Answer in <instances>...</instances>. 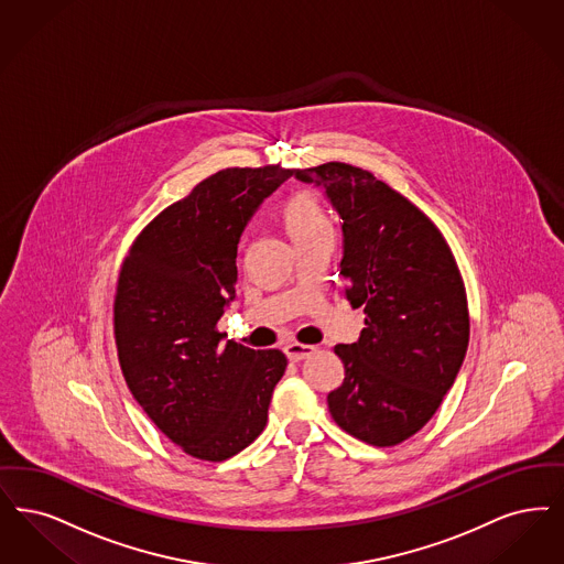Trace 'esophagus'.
I'll use <instances>...</instances> for the list:
<instances>
[{"label":"esophagus","mask_w":564,"mask_h":564,"mask_svg":"<svg viewBox=\"0 0 564 564\" xmlns=\"http://www.w3.org/2000/svg\"><path fill=\"white\" fill-rule=\"evenodd\" d=\"M285 355H288V359L292 362L304 361V359H308L311 355H315V346H308V344H297V341H292V344H288L285 348Z\"/></svg>","instance_id":"obj_1"}]
</instances>
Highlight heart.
<instances>
[{
  "label": "heart",
  "mask_w": 564,
  "mask_h": 564,
  "mask_svg": "<svg viewBox=\"0 0 564 564\" xmlns=\"http://www.w3.org/2000/svg\"><path fill=\"white\" fill-rule=\"evenodd\" d=\"M283 218H285V226H288L292 239L332 230L323 205L311 193H300L285 203Z\"/></svg>",
  "instance_id": "b5f03b06"
}]
</instances>
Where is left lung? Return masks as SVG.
I'll list each match as a JSON object with an SVG mask.
<instances>
[{"label":"left lung","mask_w":564,"mask_h":564,"mask_svg":"<svg viewBox=\"0 0 564 564\" xmlns=\"http://www.w3.org/2000/svg\"><path fill=\"white\" fill-rule=\"evenodd\" d=\"M295 178L338 212L344 293L367 315L359 339L336 346L346 378L327 394L332 417L369 445H399L426 426L468 350L457 264L429 216L361 167L329 161Z\"/></svg>","instance_id":"1"}]
</instances>
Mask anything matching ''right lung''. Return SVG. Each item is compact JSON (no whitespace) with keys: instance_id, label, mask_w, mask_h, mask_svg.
Masks as SVG:
<instances>
[{"instance_id":"obj_1","label":"right lung","mask_w":564,"mask_h":564,"mask_svg":"<svg viewBox=\"0 0 564 564\" xmlns=\"http://www.w3.org/2000/svg\"><path fill=\"white\" fill-rule=\"evenodd\" d=\"M281 165L228 167L147 226L115 297L119 362L135 403L193 457L223 462L267 426L288 359L216 329L235 300L237 246L251 216L292 176Z\"/></svg>"}]
</instances>
